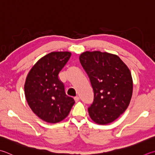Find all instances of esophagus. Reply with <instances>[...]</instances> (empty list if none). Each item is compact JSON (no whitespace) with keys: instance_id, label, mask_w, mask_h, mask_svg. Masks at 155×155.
I'll list each match as a JSON object with an SVG mask.
<instances>
[{"instance_id":"34e87169","label":"esophagus","mask_w":155,"mask_h":155,"mask_svg":"<svg viewBox=\"0 0 155 155\" xmlns=\"http://www.w3.org/2000/svg\"><path fill=\"white\" fill-rule=\"evenodd\" d=\"M74 101H76V102H78V101H79L80 100V98H79V97H75L74 98Z\"/></svg>"}]
</instances>
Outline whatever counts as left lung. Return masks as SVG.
<instances>
[{"label": "left lung", "mask_w": 155, "mask_h": 155, "mask_svg": "<svg viewBox=\"0 0 155 155\" xmlns=\"http://www.w3.org/2000/svg\"><path fill=\"white\" fill-rule=\"evenodd\" d=\"M80 62L89 77L94 92L89 116L101 125L116 120L128 108L133 91L129 68L117 55L100 51H84Z\"/></svg>", "instance_id": "left-lung-1"}]
</instances>
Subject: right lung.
<instances>
[{"instance_id":"add662e5","label":"right lung","mask_w":155,"mask_h":155,"mask_svg":"<svg viewBox=\"0 0 155 155\" xmlns=\"http://www.w3.org/2000/svg\"><path fill=\"white\" fill-rule=\"evenodd\" d=\"M71 56L69 51H52L39 59L27 76L24 89L27 104L36 116L46 122L63 120L75 103L66 95L58 78Z\"/></svg>"}]
</instances>
